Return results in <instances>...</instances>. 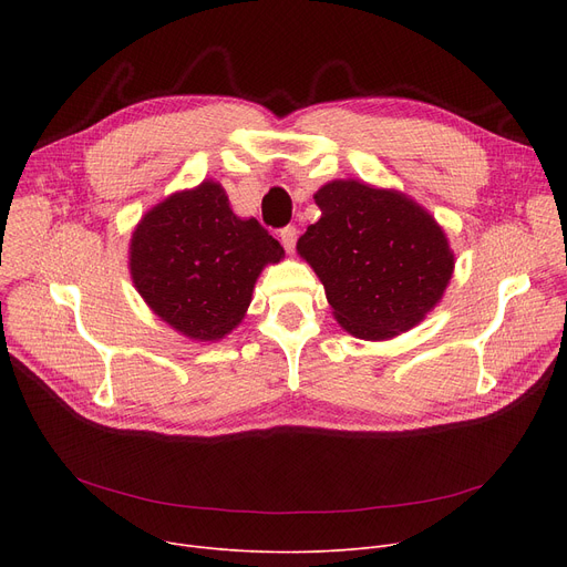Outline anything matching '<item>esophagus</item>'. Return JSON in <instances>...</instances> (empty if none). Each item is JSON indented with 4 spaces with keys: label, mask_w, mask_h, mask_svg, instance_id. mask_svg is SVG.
<instances>
[{
    "label": "esophagus",
    "mask_w": 567,
    "mask_h": 567,
    "mask_svg": "<svg viewBox=\"0 0 567 567\" xmlns=\"http://www.w3.org/2000/svg\"><path fill=\"white\" fill-rule=\"evenodd\" d=\"M296 238H299V231H296V227L289 225V227H282V229H280V241H282V246H285L287 252H293Z\"/></svg>",
    "instance_id": "34e87169"
}]
</instances>
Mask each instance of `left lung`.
Instances as JSON below:
<instances>
[{"label":"left lung","mask_w":567,"mask_h":567,"mask_svg":"<svg viewBox=\"0 0 567 567\" xmlns=\"http://www.w3.org/2000/svg\"><path fill=\"white\" fill-rule=\"evenodd\" d=\"M315 202L321 218L296 250L315 268L342 329L389 340L423 321L455 268L439 223L406 195L353 178L321 186Z\"/></svg>","instance_id":"obj_1"}]
</instances>
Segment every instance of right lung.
Listing matches in <instances>:
<instances>
[{"mask_svg": "<svg viewBox=\"0 0 567 567\" xmlns=\"http://www.w3.org/2000/svg\"><path fill=\"white\" fill-rule=\"evenodd\" d=\"M282 246L255 218H238L216 182L174 193L137 223L131 238L135 289L165 323L197 342L231 333L266 264Z\"/></svg>", "mask_w": 567, "mask_h": 567, "instance_id": "obj_1", "label": "right lung"}]
</instances>
